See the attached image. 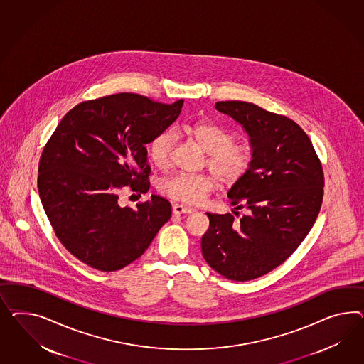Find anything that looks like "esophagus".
I'll use <instances>...</instances> for the list:
<instances>
[{"label": "esophagus", "mask_w": 364, "mask_h": 364, "mask_svg": "<svg viewBox=\"0 0 364 364\" xmlns=\"http://www.w3.org/2000/svg\"><path fill=\"white\" fill-rule=\"evenodd\" d=\"M172 210H173V213H176V215H183V213H192L195 209L193 208L186 207V205H181V204H173V207H172Z\"/></svg>", "instance_id": "34e87169"}]
</instances>
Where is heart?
Listing matches in <instances>:
<instances>
[{"instance_id": "heart-1", "label": "heart", "mask_w": 364, "mask_h": 364, "mask_svg": "<svg viewBox=\"0 0 364 364\" xmlns=\"http://www.w3.org/2000/svg\"><path fill=\"white\" fill-rule=\"evenodd\" d=\"M208 154L207 164L213 172L208 173H175L161 181L163 195L186 204H198L217 187L218 178L233 186L241 181L253 163V151L246 143H238L233 132L216 123L198 122L178 127ZM177 134L173 128H166L148 144V157L159 169H167L172 163Z\"/></svg>"}]
</instances>
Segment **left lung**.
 <instances>
[{
  "label": "left lung",
  "mask_w": 364,
  "mask_h": 364,
  "mask_svg": "<svg viewBox=\"0 0 364 364\" xmlns=\"http://www.w3.org/2000/svg\"><path fill=\"white\" fill-rule=\"evenodd\" d=\"M250 136L253 163L228 197L245 213H207L201 238L208 265L232 281H250L284 264L314 225L323 200V168L294 120L241 100L217 102Z\"/></svg>",
  "instance_id": "1"
}]
</instances>
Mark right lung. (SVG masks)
<instances>
[{
	"label": "right lung",
	"instance_id": "add662e5",
	"mask_svg": "<svg viewBox=\"0 0 364 364\" xmlns=\"http://www.w3.org/2000/svg\"><path fill=\"white\" fill-rule=\"evenodd\" d=\"M184 100L159 103L119 92L71 108L45 144L38 192L60 244L83 264L115 272L141 256L171 218V204L152 195L120 207L124 188L146 193L148 144L176 120Z\"/></svg>",
	"mask_w": 364,
	"mask_h": 364
}]
</instances>
